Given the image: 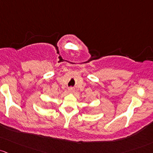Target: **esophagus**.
<instances>
[{"label":"esophagus","mask_w":153,"mask_h":153,"mask_svg":"<svg viewBox=\"0 0 153 153\" xmlns=\"http://www.w3.org/2000/svg\"><path fill=\"white\" fill-rule=\"evenodd\" d=\"M69 91L70 92H73L74 91V88H73V87H70V88H68Z\"/></svg>","instance_id":"34e87169"}]
</instances>
